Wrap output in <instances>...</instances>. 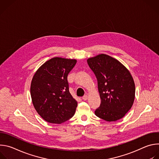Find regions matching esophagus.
Returning <instances> with one entry per match:
<instances>
[{"label":"esophagus","instance_id":"esophagus-1","mask_svg":"<svg viewBox=\"0 0 159 159\" xmlns=\"http://www.w3.org/2000/svg\"><path fill=\"white\" fill-rule=\"evenodd\" d=\"M87 98H88V96H87V95H84V96L82 97V99H83L84 101H86V100L87 99Z\"/></svg>","mask_w":159,"mask_h":159}]
</instances>
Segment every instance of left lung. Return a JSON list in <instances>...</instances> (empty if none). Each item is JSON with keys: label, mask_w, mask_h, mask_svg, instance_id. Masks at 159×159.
<instances>
[{"label": "left lung", "mask_w": 159, "mask_h": 159, "mask_svg": "<svg viewBox=\"0 0 159 159\" xmlns=\"http://www.w3.org/2000/svg\"><path fill=\"white\" fill-rule=\"evenodd\" d=\"M87 63L98 80L101 101L95 115L106 121L122 118L134 99L135 86L129 70L119 61L105 54L89 58Z\"/></svg>", "instance_id": "obj_1"}]
</instances>
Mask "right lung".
<instances>
[{
    "mask_svg": "<svg viewBox=\"0 0 159 159\" xmlns=\"http://www.w3.org/2000/svg\"><path fill=\"white\" fill-rule=\"evenodd\" d=\"M76 63L74 59L53 58L42 65L33 77L32 102L47 122L60 124L75 114L77 102L69 92L67 76Z\"/></svg>",
    "mask_w": 159,
    "mask_h": 159,
    "instance_id": "obj_1",
    "label": "right lung"
}]
</instances>
